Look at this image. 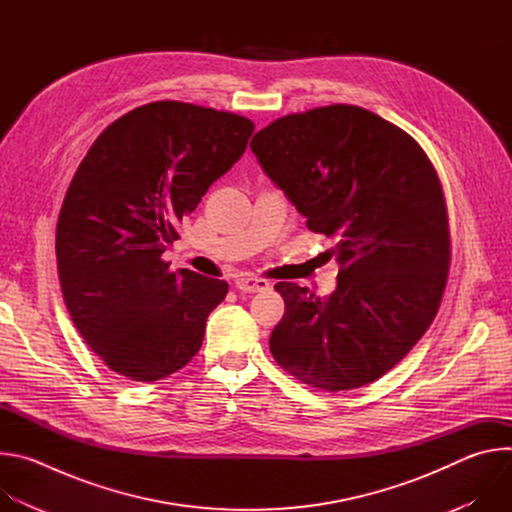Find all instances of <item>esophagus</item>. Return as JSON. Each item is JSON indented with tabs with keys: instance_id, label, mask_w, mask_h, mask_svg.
Listing matches in <instances>:
<instances>
[{
	"instance_id": "obj_1",
	"label": "esophagus",
	"mask_w": 512,
	"mask_h": 512,
	"mask_svg": "<svg viewBox=\"0 0 512 512\" xmlns=\"http://www.w3.org/2000/svg\"><path fill=\"white\" fill-rule=\"evenodd\" d=\"M235 287L243 294H257V291H265L271 287V283L263 277H241L235 281Z\"/></svg>"
}]
</instances>
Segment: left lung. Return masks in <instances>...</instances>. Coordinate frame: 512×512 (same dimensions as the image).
Listing matches in <instances>:
<instances>
[{
    "label": "left lung",
    "instance_id": "8db88e82",
    "mask_svg": "<svg viewBox=\"0 0 512 512\" xmlns=\"http://www.w3.org/2000/svg\"><path fill=\"white\" fill-rule=\"evenodd\" d=\"M251 150L308 229L336 239L340 267L328 298L275 283L285 312L273 358L328 393L381 379L431 326L448 281V208L431 160L407 131L356 105L279 117Z\"/></svg>",
    "mask_w": 512,
    "mask_h": 512
}]
</instances>
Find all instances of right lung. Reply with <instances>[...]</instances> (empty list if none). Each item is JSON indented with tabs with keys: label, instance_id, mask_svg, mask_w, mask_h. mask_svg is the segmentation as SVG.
I'll return each instance as SVG.
<instances>
[{
	"label": "right lung",
	"instance_id": "obj_1",
	"mask_svg": "<svg viewBox=\"0 0 512 512\" xmlns=\"http://www.w3.org/2000/svg\"><path fill=\"white\" fill-rule=\"evenodd\" d=\"M255 123L182 101L141 105L91 145L56 225L64 304L111 371L160 381L194 358L229 283L162 259L210 184L247 150Z\"/></svg>",
	"mask_w": 512,
	"mask_h": 512
}]
</instances>
